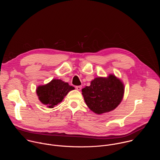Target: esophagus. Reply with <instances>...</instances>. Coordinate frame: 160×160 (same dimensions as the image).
Wrapping results in <instances>:
<instances>
[{"instance_id":"1","label":"esophagus","mask_w":160,"mask_h":160,"mask_svg":"<svg viewBox=\"0 0 160 160\" xmlns=\"http://www.w3.org/2000/svg\"><path fill=\"white\" fill-rule=\"evenodd\" d=\"M76 88H77L78 90H80L82 89V86H81V85L76 86Z\"/></svg>"}]
</instances>
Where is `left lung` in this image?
I'll list each match as a JSON object with an SVG mask.
<instances>
[{"label":"left lung","mask_w":160,"mask_h":160,"mask_svg":"<svg viewBox=\"0 0 160 160\" xmlns=\"http://www.w3.org/2000/svg\"><path fill=\"white\" fill-rule=\"evenodd\" d=\"M85 102L90 110L102 114L115 109L121 102L124 87L115 76L98 77L82 90Z\"/></svg>","instance_id":"obj_1"}]
</instances>
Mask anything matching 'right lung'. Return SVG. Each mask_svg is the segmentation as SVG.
Wrapping results in <instances>:
<instances>
[{"mask_svg": "<svg viewBox=\"0 0 160 160\" xmlns=\"http://www.w3.org/2000/svg\"><path fill=\"white\" fill-rule=\"evenodd\" d=\"M73 89L75 88L68 83L54 79L46 85L39 86L37 88V94L43 104L52 108L60 103L66 94Z\"/></svg>", "mask_w": 160, "mask_h": 160, "instance_id": "obj_1", "label": "right lung"}]
</instances>
